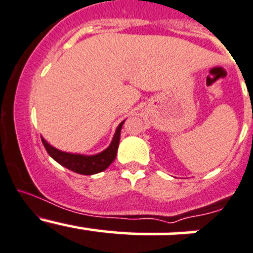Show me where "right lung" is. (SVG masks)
Listing matches in <instances>:
<instances>
[{
	"label": "right lung",
	"mask_w": 253,
	"mask_h": 253,
	"mask_svg": "<svg viewBox=\"0 0 253 253\" xmlns=\"http://www.w3.org/2000/svg\"><path fill=\"white\" fill-rule=\"evenodd\" d=\"M124 122L126 121L122 122L118 126V127H117L116 134H114L111 145H109L106 150L99 152V154L91 155V156L60 151V150L55 149L54 146L47 144L46 140L42 139V141L45 150L47 151V154H49L55 161L59 162L61 166L66 167L70 171H74L76 172V173L87 174V176H88V174H94L98 173V172L104 171V169H108L109 165L114 161V159H116L117 156V151H118L119 140H121V130Z\"/></svg>",
	"instance_id": "add662e5"
}]
</instances>
